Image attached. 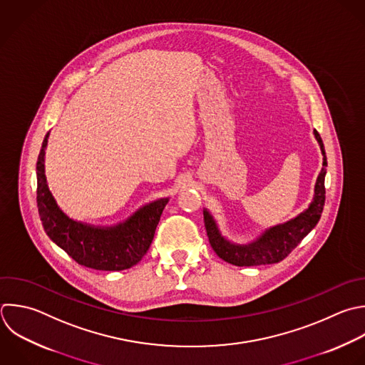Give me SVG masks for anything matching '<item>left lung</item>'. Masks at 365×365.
<instances>
[{
	"label": "left lung",
	"mask_w": 365,
	"mask_h": 365,
	"mask_svg": "<svg viewBox=\"0 0 365 365\" xmlns=\"http://www.w3.org/2000/svg\"><path fill=\"white\" fill-rule=\"evenodd\" d=\"M314 137L318 141L322 154V168L317 177L314 185L312 201L308 207L295 215L294 218L265 228L255 240L247 244H237L230 241L222 235L214 215L204 208V224L210 244L215 254L224 261L237 267H252L275 264L282 261L299 242L308 235V232L317 225L321 218V212L325 201V187L324 180L327 174V157L322 140L317 130H314Z\"/></svg>",
	"instance_id": "obj_1"
}]
</instances>
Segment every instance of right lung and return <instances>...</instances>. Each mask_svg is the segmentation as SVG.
Masks as SVG:
<instances>
[{
	"label": "right lung",
	"instance_id": "right-lung-1",
	"mask_svg": "<svg viewBox=\"0 0 365 365\" xmlns=\"http://www.w3.org/2000/svg\"><path fill=\"white\" fill-rule=\"evenodd\" d=\"M47 133L37 161V205L44 231L78 264L101 271L131 268L147 254L167 198H158L114 225H94L68 217L57 204L46 177Z\"/></svg>",
	"mask_w": 365,
	"mask_h": 365
}]
</instances>
